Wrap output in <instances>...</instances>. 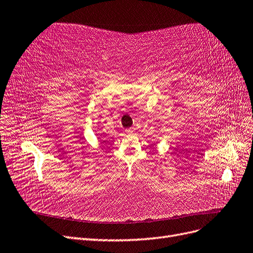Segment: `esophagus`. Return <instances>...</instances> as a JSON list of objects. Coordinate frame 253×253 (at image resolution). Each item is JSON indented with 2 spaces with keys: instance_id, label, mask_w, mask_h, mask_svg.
<instances>
[{
  "instance_id": "esophagus-1",
  "label": "esophagus",
  "mask_w": 253,
  "mask_h": 253,
  "mask_svg": "<svg viewBox=\"0 0 253 253\" xmlns=\"http://www.w3.org/2000/svg\"><path fill=\"white\" fill-rule=\"evenodd\" d=\"M133 132H134V129H133V128H127L126 131V134H133Z\"/></svg>"
}]
</instances>
